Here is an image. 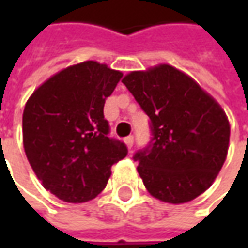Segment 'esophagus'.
Returning <instances> with one entry per match:
<instances>
[{
	"instance_id": "obj_1",
	"label": "esophagus",
	"mask_w": 248,
	"mask_h": 248,
	"mask_svg": "<svg viewBox=\"0 0 248 248\" xmlns=\"http://www.w3.org/2000/svg\"><path fill=\"white\" fill-rule=\"evenodd\" d=\"M124 142H125V145L128 146V149H131L132 146H134V137H132V135H129V137H127V138L124 139Z\"/></svg>"
}]
</instances>
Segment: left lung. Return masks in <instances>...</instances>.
I'll return each mask as SVG.
<instances>
[{"mask_svg":"<svg viewBox=\"0 0 248 248\" xmlns=\"http://www.w3.org/2000/svg\"><path fill=\"white\" fill-rule=\"evenodd\" d=\"M123 84L150 119L152 140L134 155L149 193L172 204L202 195L228 155L231 127L222 108L170 64L131 72Z\"/></svg>","mask_w":248,"mask_h":248,"instance_id":"8db88e82","label":"left lung"}]
</instances>
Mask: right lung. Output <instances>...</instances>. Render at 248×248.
I'll list each match as a JSON object with an SVG mask.
<instances>
[{
	"instance_id": "1",
	"label": "right lung",
	"mask_w": 248,
	"mask_h": 248,
	"mask_svg": "<svg viewBox=\"0 0 248 248\" xmlns=\"http://www.w3.org/2000/svg\"><path fill=\"white\" fill-rule=\"evenodd\" d=\"M123 73L93 61L56 73L29 98L23 111V145L43 186L67 203L95 199L110 168L128 153L109 138L106 98Z\"/></svg>"
}]
</instances>
